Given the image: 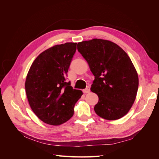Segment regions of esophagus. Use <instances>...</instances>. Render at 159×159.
I'll use <instances>...</instances> for the list:
<instances>
[{
  "label": "esophagus",
  "mask_w": 159,
  "mask_h": 159,
  "mask_svg": "<svg viewBox=\"0 0 159 159\" xmlns=\"http://www.w3.org/2000/svg\"><path fill=\"white\" fill-rule=\"evenodd\" d=\"M83 91H84V93H88L90 91V88L88 86V87H87L85 89H84Z\"/></svg>",
  "instance_id": "34e87169"
}]
</instances>
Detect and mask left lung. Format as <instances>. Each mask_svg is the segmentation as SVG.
Listing matches in <instances>:
<instances>
[{
  "label": "left lung",
  "mask_w": 159,
  "mask_h": 159,
  "mask_svg": "<svg viewBox=\"0 0 159 159\" xmlns=\"http://www.w3.org/2000/svg\"><path fill=\"white\" fill-rule=\"evenodd\" d=\"M78 50L95 76L91 91L98 95L94 111L107 120L123 117L131 108L139 87L137 72L121 47L102 39L83 41Z\"/></svg>",
  "instance_id": "left-lung-1"
}]
</instances>
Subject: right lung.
Returning <instances> with one entry per match:
<instances>
[{
    "instance_id": "1",
    "label": "right lung",
    "mask_w": 159,
    "mask_h": 159,
    "mask_svg": "<svg viewBox=\"0 0 159 159\" xmlns=\"http://www.w3.org/2000/svg\"><path fill=\"white\" fill-rule=\"evenodd\" d=\"M76 45L67 42L46 50L28 72L25 89L28 103L36 116L51 125L68 121L74 115L75 103L83 95L66 81Z\"/></svg>"
}]
</instances>
